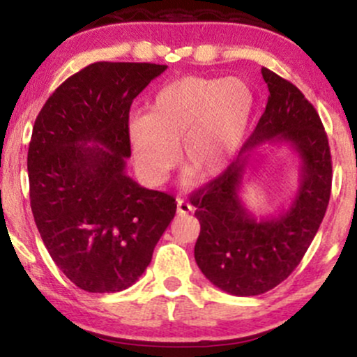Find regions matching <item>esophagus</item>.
Wrapping results in <instances>:
<instances>
[{
	"label": "esophagus",
	"mask_w": 357,
	"mask_h": 357,
	"mask_svg": "<svg viewBox=\"0 0 357 357\" xmlns=\"http://www.w3.org/2000/svg\"><path fill=\"white\" fill-rule=\"evenodd\" d=\"M176 203H178V213H179V215H188V213L192 211L191 203L186 202V199L178 198V199H176Z\"/></svg>",
	"instance_id": "esophagus-1"
}]
</instances>
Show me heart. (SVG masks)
Instances as JSON below:
<instances>
[{"mask_svg": "<svg viewBox=\"0 0 357 357\" xmlns=\"http://www.w3.org/2000/svg\"><path fill=\"white\" fill-rule=\"evenodd\" d=\"M255 92L240 77H183L154 96L147 116H132L127 137L136 167L161 183L181 158L198 178L225 169L247 141Z\"/></svg>", "mask_w": 357, "mask_h": 357, "instance_id": "1", "label": "heart"}]
</instances>
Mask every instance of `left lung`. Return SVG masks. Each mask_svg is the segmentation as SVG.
<instances>
[{"mask_svg": "<svg viewBox=\"0 0 357 357\" xmlns=\"http://www.w3.org/2000/svg\"><path fill=\"white\" fill-rule=\"evenodd\" d=\"M268 87L265 112L241 147L248 153L265 141L289 142L301 158V181L289 210L257 220L238 191L247 159L238 158L190 196L202 231L195 260L203 275L225 292L260 296L296 270L321 227L333 184L327 134L314 105L289 80L261 68Z\"/></svg>", "mask_w": 357, "mask_h": 357, "instance_id": "8db88e82", "label": "left lung"}]
</instances>
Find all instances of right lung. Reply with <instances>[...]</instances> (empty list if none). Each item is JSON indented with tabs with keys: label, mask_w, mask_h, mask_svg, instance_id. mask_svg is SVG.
<instances>
[{
	"label": "right lung",
	"mask_w": 357,
	"mask_h": 357,
	"mask_svg": "<svg viewBox=\"0 0 357 357\" xmlns=\"http://www.w3.org/2000/svg\"><path fill=\"white\" fill-rule=\"evenodd\" d=\"M166 68L97 61L68 77L35 121L28 179L36 228L56 267L85 292L132 285L174 218L173 196L126 174L130 105Z\"/></svg>",
	"instance_id": "add662e5"
}]
</instances>
